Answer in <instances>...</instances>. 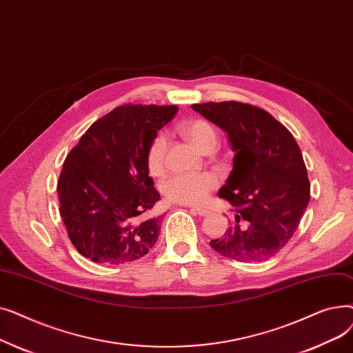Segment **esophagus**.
Instances as JSON below:
<instances>
[{"instance_id": "obj_1", "label": "esophagus", "mask_w": 353, "mask_h": 353, "mask_svg": "<svg viewBox=\"0 0 353 353\" xmlns=\"http://www.w3.org/2000/svg\"><path fill=\"white\" fill-rule=\"evenodd\" d=\"M190 210L193 212V213H196V214H199V216H208L210 212L208 210V209H205V208H190Z\"/></svg>"}]
</instances>
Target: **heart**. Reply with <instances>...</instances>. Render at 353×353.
<instances>
[{
  "label": "heart",
  "instance_id": "1",
  "mask_svg": "<svg viewBox=\"0 0 353 353\" xmlns=\"http://www.w3.org/2000/svg\"><path fill=\"white\" fill-rule=\"evenodd\" d=\"M181 132L200 152L213 150L217 144V133L214 127L201 119L186 121L181 125ZM167 137L164 133H159L152 140L147 148L145 161L152 174H161L164 170ZM216 186V179L212 174H174L161 184L163 194L174 203L181 205H197L209 194Z\"/></svg>",
  "mask_w": 353,
  "mask_h": 353
}]
</instances>
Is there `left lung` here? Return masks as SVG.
Listing matches in <instances>:
<instances>
[{
	"label": "left lung",
	"mask_w": 353,
	"mask_h": 353,
	"mask_svg": "<svg viewBox=\"0 0 353 353\" xmlns=\"http://www.w3.org/2000/svg\"><path fill=\"white\" fill-rule=\"evenodd\" d=\"M192 108L223 130L234 152L233 170L219 190L234 219L210 246L232 261L265 262L289 242L307 208L310 184L301 148L259 107L221 101Z\"/></svg>",
	"instance_id": "8db88e82"
}]
</instances>
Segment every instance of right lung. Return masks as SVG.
I'll list each match as a JSON object with an SVG mask.
<instances>
[{
  "label": "right lung",
  "mask_w": 353,
  "mask_h": 353,
  "mask_svg": "<svg viewBox=\"0 0 353 353\" xmlns=\"http://www.w3.org/2000/svg\"><path fill=\"white\" fill-rule=\"evenodd\" d=\"M177 113L176 105L125 104L92 123L67 156L57 183L68 237L96 263L123 265L148 253L161 216L148 176L147 148Z\"/></svg>",
  "instance_id": "1"
}]
</instances>
